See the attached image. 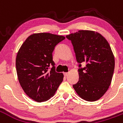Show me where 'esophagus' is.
Wrapping results in <instances>:
<instances>
[{
	"mask_svg": "<svg viewBox=\"0 0 123 123\" xmlns=\"http://www.w3.org/2000/svg\"><path fill=\"white\" fill-rule=\"evenodd\" d=\"M68 75V72H64V76L65 77H67Z\"/></svg>",
	"mask_w": 123,
	"mask_h": 123,
	"instance_id": "esophagus-1",
	"label": "esophagus"
}]
</instances>
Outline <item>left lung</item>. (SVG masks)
Segmentation results:
<instances>
[{"mask_svg": "<svg viewBox=\"0 0 123 123\" xmlns=\"http://www.w3.org/2000/svg\"><path fill=\"white\" fill-rule=\"evenodd\" d=\"M71 41L76 61L79 63V80L73 85L83 99L95 101L103 96L111 84L115 58L111 47L100 33L80 30L67 35ZM82 63L86 64L84 68Z\"/></svg>", "mask_w": 123, "mask_h": 123, "instance_id": "1", "label": "left lung"}]
</instances>
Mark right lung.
<instances>
[{"mask_svg": "<svg viewBox=\"0 0 123 123\" xmlns=\"http://www.w3.org/2000/svg\"><path fill=\"white\" fill-rule=\"evenodd\" d=\"M64 39L49 33H34L26 39L18 52L16 67L19 82L26 95L35 101L49 99L63 80V74L55 71L52 53Z\"/></svg>", "mask_w": 123, "mask_h": 123, "instance_id": "right-lung-1", "label": "right lung"}]
</instances>
